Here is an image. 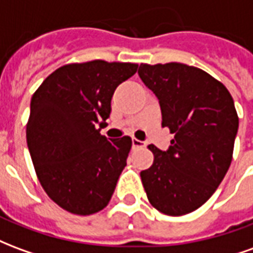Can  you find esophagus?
Listing matches in <instances>:
<instances>
[{"instance_id":"34e87169","label":"esophagus","mask_w":253,"mask_h":253,"mask_svg":"<svg viewBox=\"0 0 253 253\" xmlns=\"http://www.w3.org/2000/svg\"><path fill=\"white\" fill-rule=\"evenodd\" d=\"M145 146V142L142 141H139L137 138H132V148L138 149V148H143Z\"/></svg>"}]
</instances>
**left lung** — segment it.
Returning <instances> with one entry per match:
<instances>
[{
	"mask_svg": "<svg viewBox=\"0 0 253 253\" xmlns=\"http://www.w3.org/2000/svg\"><path fill=\"white\" fill-rule=\"evenodd\" d=\"M138 74L159 97L163 127L175 137L167 152L149 145L153 165L141 172L150 205L179 217L206 203L233 159L239 116L221 81L184 63H141Z\"/></svg>",
	"mask_w": 253,
	"mask_h": 253,
	"instance_id": "1",
	"label": "left lung"
}]
</instances>
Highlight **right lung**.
Returning a JSON list of instances; mask_svg holds the SVG:
<instances>
[{
  "label": "right lung",
  "mask_w": 253,
  "mask_h": 253,
  "mask_svg": "<svg viewBox=\"0 0 253 253\" xmlns=\"http://www.w3.org/2000/svg\"><path fill=\"white\" fill-rule=\"evenodd\" d=\"M138 63H67L58 67L31 99L27 143L36 176L63 210L90 215L103 210L126 167L131 138L107 139L96 128L111 114L116 86Z\"/></svg>",
  "instance_id": "right-lung-1"
}]
</instances>
